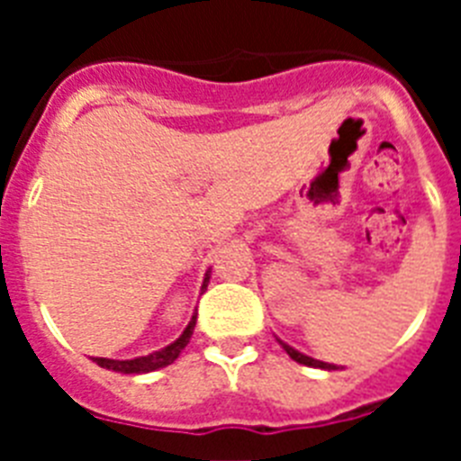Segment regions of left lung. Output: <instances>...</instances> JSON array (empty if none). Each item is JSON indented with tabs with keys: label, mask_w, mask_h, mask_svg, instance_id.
<instances>
[{
	"label": "left lung",
	"mask_w": 461,
	"mask_h": 461,
	"mask_svg": "<svg viewBox=\"0 0 461 461\" xmlns=\"http://www.w3.org/2000/svg\"><path fill=\"white\" fill-rule=\"evenodd\" d=\"M276 341L281 344V348L288 353V356L293 357L295 362H300V365H307V367H319V369H328V372H332V369H339L337 365H330V362H323V360H313V357L304 356V353H300L297 348H293V346H288L286 341H281L279 337H276Z\"/></svg>",
	"instance_id": "1"
}]
</instances>
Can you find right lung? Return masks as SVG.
Here are the masks:
<instances>
[{
    "label": "right lung",
    "mask_w": 461,
    "mask_h": 461,
    "mask_svg": "<svg viewBox=\"0 0 461 461\" xmlns=\"http://www.w3.org/2000/svg\"><path fill=\"white\" fill-rule=\"evenodd\" d=\"M207 284H210V270L205 272V279H203L201 291H205ZM195 319H198V312H194V316H191V321H189V325L185 328V332H182V335L177 337L173 344L164 346V348H158V351L149 353V356L133 357V360H110V357H92V360L96 362L99 367L113 369V372H120V374H148V372H157V369H161V367H168V365H173V362L180 357V353L185 351V346L189 344L191 335H194Z\"/></svg>",
    "instance_id": "1"
}]
</instances>
